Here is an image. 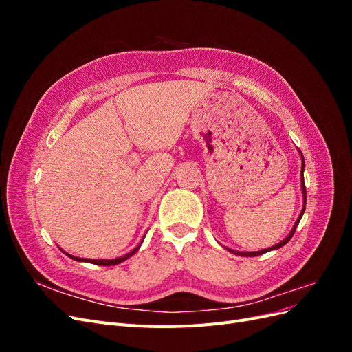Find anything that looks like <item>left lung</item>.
<instances>
[{
  "label": "left lung",
  "instance_id": "8db88e82",
  "mask_svg": "<svg viewBox=\"0 0 352 352\" xmlns=\"http://www.w3.org/2000/svg\"><path fill=\"white\" fill-rule=\"evenodd\" d=\"M301 153V151H300ZM301 157H302V154H301ZM301 188H302V197H304V208H302V211H301V214H300V217H298V220L295 221V226L292 228V230H291V233L289 235H287L282 242H279L278 245H273L272 248H267V250H261V251H254V252H241V251H233V250H229L230 252H233V254H238V255H242V257H255V255H261V254H264V252H269V251H272V250H278V248H282L285 243H287L291 241V238L294 236V233H295V229H296V226H298V223H300V220H301V217H302V214H304V210H305V202H307V192H305V184H304V157H302V172H301Z\"/></svg>",
  "mask_w": 352,
  "mask_h": 352
}]
</instances>
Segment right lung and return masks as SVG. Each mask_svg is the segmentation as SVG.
<instances>
[{
	"label": "right lung",
	"mask_w": 352,
	"mask_h": 352,
	"mask_svg": "<svg viewBox=\"0 0 352 352\" xmlns=\"http://www.w3.org/2000/svg\"><path fill=\"white\" fill-rule=\"evenodd\" d=\"M140 250V247H136L135 250H132L131 252H127L126 255H123V257H117V258H114V260H88V258H79V257H74V255H70V254H67L70 258H73V260H76V261H87V263H94V264H97V265H116V264H119V263H122V261H124V260H127L129 257H132V255Z\"/></svg>",
	"instance_id": "obj_1"
}]
</instances>
